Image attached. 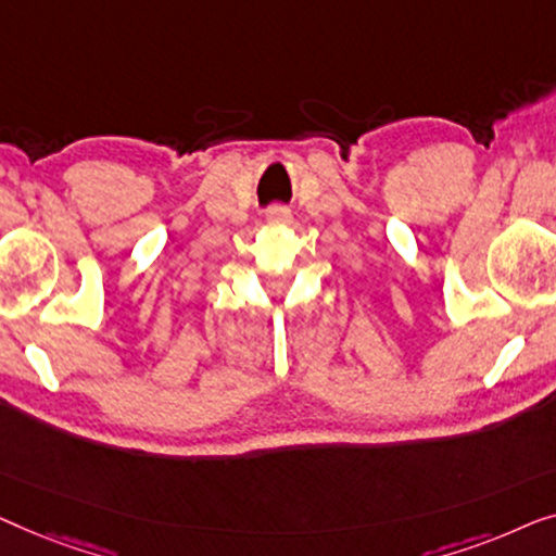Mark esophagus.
I'll list each match as a JSON object with an SVG mask.
<instances>
[{
    "label": "esophagus",
    "mask_w": 556,
    "mask_h": 556,
    "mask_svg": "<svg viewBox=\"0 0 556 556\" xmlns=\"http://www.w3.org/2000/svg\"><path fill=\"white\" fill-rule=\"evenodd\" d=\"M267 222L269 224H289L292 222V211H289L285 203H271L267 208Z\"/></svg>",
    "instance_id": "obj_1"
}]
</instances>
